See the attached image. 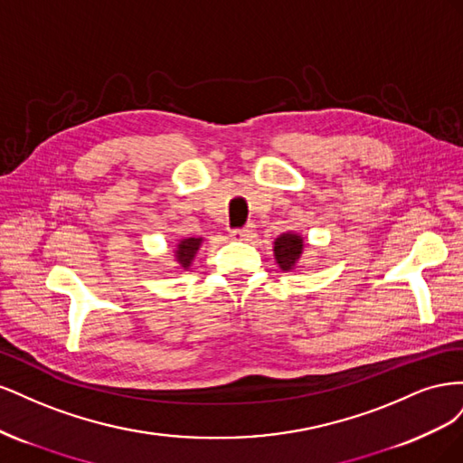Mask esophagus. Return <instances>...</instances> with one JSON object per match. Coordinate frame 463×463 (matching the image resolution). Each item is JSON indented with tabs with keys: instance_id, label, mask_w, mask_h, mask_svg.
<instances>
[{
	"instance_id": "34e87169",
	"label": "esophagus",
	"mask_w": 463,
	"mask_h": 463,
	"mask_svg": "<svg viewBox=\"0 0 463 463\" xmlns=\"http://www.w3.org/2000/svg\"><path fill=\"white\" fill-rule=\"evenodd\" d=\"M253 226H245L241 230H232L230 237L233 241H250V237H253Z\"/></svg>"
}]
</instances>
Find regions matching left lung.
<instances>
[{"mask_svg":"<svg viewBox=\"0 0 463 463\" xmlns=\"http://www.w3.org/2000/svg\"><path fill=\"white\" fill-rule=\"evenodd\" d=\"M303 247H305L303 237L296 232H286L282 235H278L274 241V259L279 269L284 272H293L296 269H299Z\"/></svg>","mask_w":463,"mask_h":463,"instance_id":"left-lung-1","label":"left lung"}]
</instances>
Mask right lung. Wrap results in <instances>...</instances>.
<instances>
[{
    "label": "right lung",
    "instance_id": "1",
    "mask_svg": "<svg viewBox=\"0 0 463 463\" xmlns=\"http://www.w3.org/2000/svg\"><path fill=\"white\" fill-rule=\"evenodd\" d=\"M203 237H185V240H179L174 249V259L179 264V270H189L194 257H197L199 249L203 245Z\"/></svg>",
    "mask_w": 463,
    "mask_h": 463
}]
</instances>
